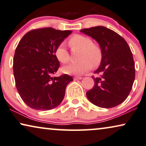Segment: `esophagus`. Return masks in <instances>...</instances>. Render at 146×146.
I'll list each match as a JSON object with an SVG mask.
<instances>
[{
  "mask_svg": "<svg viewBox=\"0 0 146 146\" xmlns=\"http://www.w3.org/2000/svg\"><path fill=\"white\" fill-rule=\"evenodd\" d=\"M83 77H75L74 80H80V79H82Z\"/></svg>",
  "mask_w": 146,
  "mask_h": 146,
  "instance_id": "obj_1",
  "label": "esophagus"
}]
</instances>
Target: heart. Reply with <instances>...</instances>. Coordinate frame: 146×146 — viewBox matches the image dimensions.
I'll return each instance as SVG.
<instances>
[{
	"label": "heart",
	"mask_w": 146,
	"mask_h": 146,
	"mask_svg": "<svg viewBox=\"0 0 146 146\" xmlns=\"http://www.w3.org/2000/svg\"><path fill=\"white\" fill-rule=\"evenodd\" d=\"M69 44L72 48L81 50L79 56V59L81 61L78 63H72L64 66L62 68L64 73L81 75L91 69L92 63L94 65L100 63L102 57V50L97 44L93 43L90 38L77 35L70 38ZM55 55L59 61L62 63H65L69 61V53L63 42L58 44L55 48Z\"/></svg>",
	"instance_id": "heart-1"
}]
</instances>
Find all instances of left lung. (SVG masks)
<instances>
[{"label": "left lung", "mask_w": 146, "mask_h": 146, "mask_svg": "<svg viewBox=\"0 0 146 146\" xmlns=\"http://www.w3.org/2000/svg\"><path fill=\"white\" fill-rule=\"evenodd\" d=\"M95 39L102 50V61L92 77L94 86L86 93L93 104L103 108H113L126 100L135 80V63L127 42L115 31L98 26L80 31Z\"/></svg>", "instance_id": "8db88e82"}]
</instances>
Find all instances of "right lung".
<instances>
[{"label": "right lung", "instance_id": "add662e5", "mask_svg": "<svg viewBox=\"0 0 146 146\" xmlns=\"http://www.w3.org/2000/svg\"><path fill=\"white\" fill-rule=\"evenodd\" d=\"M72 33L50 27L32 30L21 38L15 50L13 73L23 102L36 110H50L63 101L70 75L55 77L60 63L55 48Z\"/></svg>", "mask_w": 146, "mask_h": 146}]
</instances>
